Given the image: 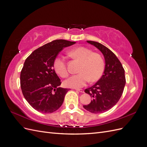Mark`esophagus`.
<instances>
[{
	"instance_id": "esophagus-1",
	"label": "esophagus",
	"mask_w": 147,
	"mask_h": 147,
	"mask_svg": "<svg viewBox=\"0 0 147 147\" xmlns=\"http://www.w3.org/2000/svg\"><path fill=\"white\" fill-rule=\"evenodd\" d=\"M75 90H76V91H79V92H84V90H83V89H75Z\"/></svg>"
}]
</instances>
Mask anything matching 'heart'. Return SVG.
<instances>
[{
    "label": "heart",
    "mask_w": 147,
    "mask_h": 147,
    "mask_svg": "<svg viewBox=\"0 0 147 147\" xmlns=\"http://www.w3.org/2000/svg\"><path fill=\"white\" fill-rule=\"evenodd\" d=\"M70 55L82 62L79 73L67 79L65 86L69 88H80L83 87L91 80L94 82L98 80L103 74L105 62L102 56L97 53L85 47H78L70 51ZM53 68L61 77H67L69 71L65 60L63 57L57 56L53 62Z\"/></svg>",
    "instance_id": "b5f03b06"
}]
</instances>
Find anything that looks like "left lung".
<instances>
[{
	"instance_id": "8db88e82",
	"label": "left lung",
	"mask_w": 147,
	"mask_h": 147,
	"mask_svg": "<svg viewBox=\"0 0 147 147\" xmlns=\"http://www.w3.org/2000/svg\"><path fill=\"white\" fill-rule=\"evenodd\" d=\"M87 42L102 52L105 67L99 80L84 90L92 100L83 107L92 113H103L116 105L122 96L126 84L124 70L116 55L108 48L97 42L88 40Z\"/></svg>"
}]
</instances>
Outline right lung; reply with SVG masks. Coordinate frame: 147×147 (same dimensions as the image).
Segmentation results:
<instances>
[{"label": "right lung", "mask_w": 147, "mask_h": 147, "mask_svg": "<svg viewBox=\"0 0 147 147\" xmlns=\"http://www.w3.org/2000/svg\"><path fill=\"white\" fill-rule=\"evenodd\" d=\"M76 42L59 39L34 50L26 59L20 74L22 92L38 112L50 113L63 104L69 89L58 87L61 82L53 69V62L65 47Z\"/></svg>", "instance_id": "obj_1"}]
</instances>
